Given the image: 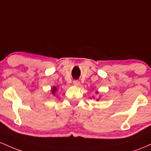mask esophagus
Returning a JSON list of instances; mask_svg holds the SVG:
<instances>
[{
    "instance_id": "34e87169",
    "label": "esophagus",
    "mask_w": 151,
    "mask_h": 151,
    "mask_svg": "<svg viewBox=\"0 0 151 151\" xmlns=\"http://www.w3.org/2000/svg\"><path fill=\"white\" fill-rule=\"evenodd\" d=\"M73 84H74V85H75V86H79V84H80V82H79V80H74Z\"/></svg>"
}]
</instances>
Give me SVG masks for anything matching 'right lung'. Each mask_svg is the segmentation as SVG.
Wrapping results in <instances>:
<instances>
[{
  "instance_id": "obj_1",
  "label": "right lung",
  "mask_w": 151,
  "mask_h": 151,
  "mask_svg": "<svg viewBox=\"0 0 151 151\" xmlns=\"http://www.w3.org/2000/svg\"><path fill=\"white\" fill-rule=\"evenodd\" d=\"M56 87H54L53 88V89H52V93H55V91H56Z\"/></svg>"
}]
</instances>
